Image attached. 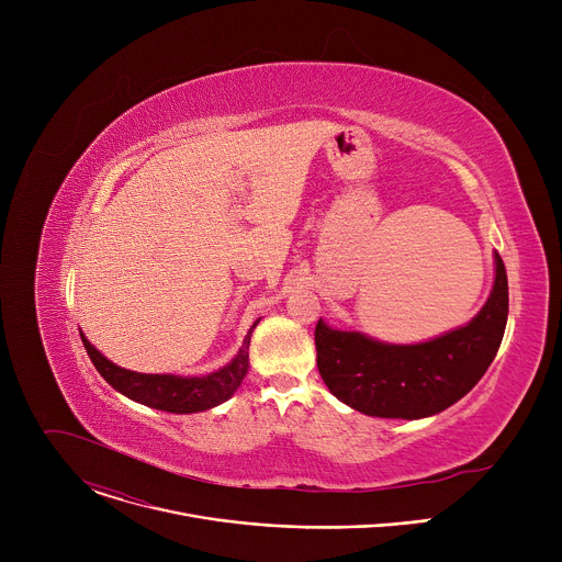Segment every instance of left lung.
I'll return each mask as SVG.
<instances>
[{"mask_svg": "<svg viewBox=\"0 0 562 562\" xmlns=\"http://www.w3.org/2000/svg\"><path fill=\"white\" fill-rule=\"evenodd\" d=\"M509 313L507 271L496 254L494 291L471 323L423 345H382L315 325L317 371L351 409L378 418H427L467 395L494 362Z\"/></svg>", "mask_w": 562, "mask_h": 562, "instance_id": "8db88e82", "label": "left lung"}]
</instances>
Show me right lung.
I'll use <instances>...</instances> for the list:
<instances>
[{
  "instance_id": "right-lung-1",
  "label": "right lung",
  "mask_w": 562,
  "mask_h": 562,
  "mask_svg": "<svg viewBox=\"0 0 562 562\" xmlns=\"http://www.w3.org/2000/svg\"><path fill=\"white\" fill-rule=\"evenodd\" d=\"M260 319H256L254 327L249 329L243 349L237 351V356L222 367L215 373L202 375V378H178V375H157V373H137L122 369L106 360L82 334L85 349L100 371V375L120 393L126 397L135 400V403H142L146 407L159 409V412H169V414H195V412H206L211 407L222 405L224 400H228L239 382L245 380L247 369H249V342L251 334Z\"/></svg>"
}]
</instances>
